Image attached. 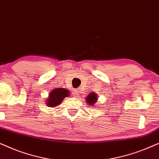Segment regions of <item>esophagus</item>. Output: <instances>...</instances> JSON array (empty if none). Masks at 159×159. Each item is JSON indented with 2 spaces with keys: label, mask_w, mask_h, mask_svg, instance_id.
Wrapping results in <instances>:
<instances>
[{
  "label": "esophagus",
  "mask_w": 159,
  "mask_h": 159,
  "mask_svg": "<svg viewBox=\"0 0 159 159\" xmlns=\"http://www.w3.org/2000/svg\"><path fill=\"white\" fill-rule=\"evenodd\" d=\"M73 95H75V97H78L79 96V95H80V93H79V90H77V89H75V90H73Z\"/></svg>",
  "instance_id": "esophagus-1"
}]
</instances>
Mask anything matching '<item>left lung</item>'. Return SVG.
Wrapping results in <instances>:
<instances>
[{
  "label": "left lung",
  "instance_id": "1",
  "mask_svg": "<svg viewBox=\"0 0 159 159\" xmlns=\"http://www.w3.org/2000/svg\"><path fill=\"white\" fill-rule=\"evenodd\" d=\"M85 101L89 106H94L98 101V95L95 93H89L88 96L85 98Z\"/></svg>",
  "mask_w": 159,
  "mask_h": 159
}]
</instances>
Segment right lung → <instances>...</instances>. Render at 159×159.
Masks as SVG:
<instances>
[{"instance_id": "obj_1", "label": "right lung", "mask_w": 159, "mask_h": 159, "mask_svg": "<svg viewBox=\"0 0 159 159\" xmlns=\"http://www.w3.org/2000/svg\"><path fill=\"white\" fill-rule=\"evenodd\" d=\"M70 91L65 88H57L52 90L46 98V105L49 107H56L59 106L65 98L69 97Z\"/></svg>"}]
</instances>
